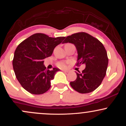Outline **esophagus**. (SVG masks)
Returning <instances> with one entry per match:
<instances>
[{
	"label": "esophagus",
	"mask_w": 126,
	"mask_h": 126,
	"mask_svg": "<svg viewBox=\"0 0 126 126\" xmlns=\"http://www.w3.org/2000/svg\"><path fill=\"white\" fill-rule=\"evenodd\" d=\"M62 71H63V72H64V73H67L68 72L67 70H62Z\"/></svg>",
	"instance_id": "obj_1"
}]
</instances>
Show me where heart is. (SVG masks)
I'll return each mask as SVG.
<instances>
[{"mask_svg": "<svg viewBox=\"0 0 126 126\" xmlns=\"http://www.w3.org/2000/svg\"><path fill=\"white\" fill-rule=\"evenodd\" d=\"M58 66L59 67L62 68V69H64L66 67V63L64 62H60V63H59Z\"/></svg>", "mask_w": 126, "mask_h": 126, "instance_id": "obj_1", "label": "heart"}]
</instances>
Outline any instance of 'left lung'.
I'll return each mask as SVG.
<instances>
[{
    "mask_svg": "<svg viewBox=\"0 0 126 126\" xmlns=\"http://www.w3.org/2000/svg\"><path fill=\"white\" fill-rule=\"evenodd\" d=\"M72 43L78 51L76 66L85 64L82 72H76V80L70 82L73 89L80 94L92 92L101 85L106 75L108 59L104 46L98 39L86 32L67 36L63 43Z\"/></svg>",
    "mask_w": 126,
    "mask_h": 126,
    "instance_id": "1",
    "label": "left lung"
}]
</instances>
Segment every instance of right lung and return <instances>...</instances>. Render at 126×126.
Wrapping results in <instances>:
<instances>
[{"instance_id": "right-lung-1", "label": "right lung", "mask_w": 126, "mask_h": 126, "mask_svg": "<svg viewBox=\"0 0 126 126\" xmlns=\"http://www.w3.org/2000/svg\"><path fill=\"white\" fill-rule=\"evenodd\" d=\"M64 38L37 33L18 45L14 53L13 68L17 79L26 91L40 95L50 89L51 80L60 69L54 67L47 70L43 60L51 56L55 47Z\"/></svg>"}]
</instances>
